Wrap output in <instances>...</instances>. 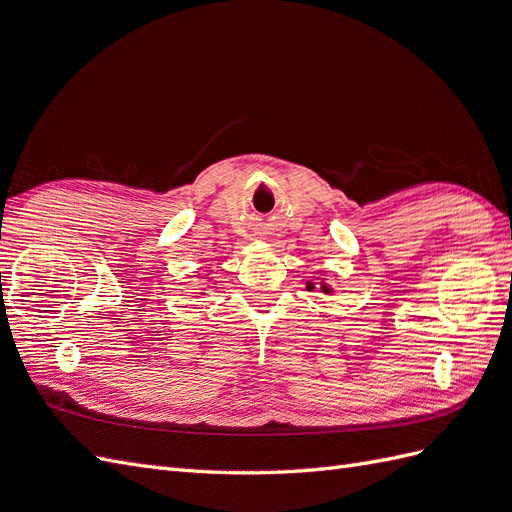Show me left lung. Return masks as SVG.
<instances>
[{
	"instance_id": "obj_1",
	"label": "left lung",
	"mask_w": 512,
	"mask_h": 512,
	"mask_svg": "<svg viewBox=\"0 0 512 512\" xmlns=\"http://www.w3.org/2000/svg\"><path fill=\"white\" fill-rule=\"evenodd\" d=\"M307 288H309V290H312L314 286H312V284H307ZM322 292H329V288H327V286H322Z\"/></svg>"
}]
</instances>
